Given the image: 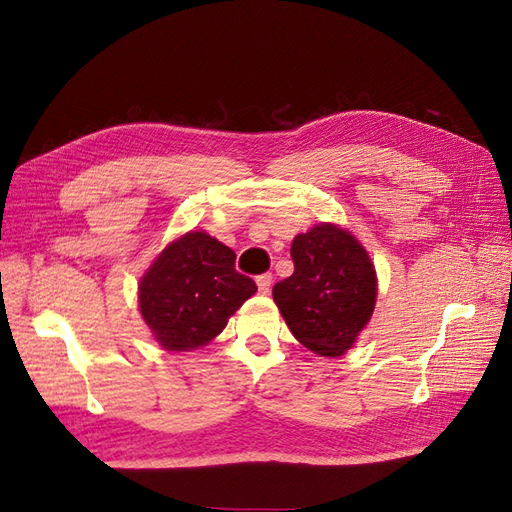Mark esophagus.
Wrapping results in <instances>:
<instances>
[{
    "label": "esophagus",
    "instance_id": "obj_1",
    "mask_svg": "<svg viewBox=\"0 0 512 512\" xmlns=\"http://www.w3.org/2000/svg\"><path fill=\"white\" fill-rule=\"evenodd\" d=\"M256 284H258V290L262 294H267L271 290V284H273V275L271 273H262L256 277Z\"/></svg>",
    "mask_w": 512,
    "mask_h": 512
}]
</instances>
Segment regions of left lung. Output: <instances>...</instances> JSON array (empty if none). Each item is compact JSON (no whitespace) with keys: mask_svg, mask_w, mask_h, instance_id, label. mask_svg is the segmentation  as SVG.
Segmentation results:
<instances>
[{"mask_svg":"<svg viewBox=\"0 0 512 512\" xmlns=\"http://www.w3.org/2000/svg\"><path fill=\"white\" fill-rule=\"evenodd\" d=\"M294 273L273 286V301L299 342L320 356L352 348L376 307V269L346 228L318 224L290 247Z\"/></svg>","mask_w":512,"mask_h":512,"instance_id":"left-lung-1","label":"left lung"}]
</instances>
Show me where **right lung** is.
Instances as JSON below:
<instances>
[{
  "instance_id": "right-lung-1",
  "label": "right lung",
  "mask_w": 512,
  "mask_h": 512,
  "mask_svg": "<svg viewBox=\"0 0 512 512\" xmlns=\"http://www.w3.org/2000/svg\"><path fill=\"white\" fill-rule=\"evenodd\" d=\"M235 252L203 230L168 243L138 284L141 316L166 350H194L218 337L252 297V277L235 269Z\"/></svg>"
}]
</instances>
